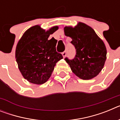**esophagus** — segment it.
Listing matches in <instances>:
<instances>
[{"mask_svg":"<svg viewBox=\"0 0 120 120\" xmlns=\"http://www.w3.org/2000/svg\"><path fill=\"white\" fill-rule=\"evenodd\" d=\"M62 56H63L64 58H65V57L66 56V55H67V52H66V51H64V52H63L62 53Z\"/></svg>","mask_w":120,"mask_h":120,"instance_id":"1","label":"esophagus"}]
</instances>
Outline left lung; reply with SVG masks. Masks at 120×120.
I'll list each match as a JSON object with an SVG mask.
<instances>
[{"mask_svg":"<svg viewBox=\"0 0 120 120\" xmlns=\"http://www.w3.org/2000/svg\"><path fill=\"white\" fill-rule=\"evenodd\" d=\"M64 33L71 38V43L76 50L74 59L65 58L72 71L83 80H89L97 76L106 59V48L103 41L94 29L81 22L75 27H65Z\"/></svg>","mask_w":120,"mask_h":120,"instance_id":"obj_1","label":"left lung"}]
</instances>
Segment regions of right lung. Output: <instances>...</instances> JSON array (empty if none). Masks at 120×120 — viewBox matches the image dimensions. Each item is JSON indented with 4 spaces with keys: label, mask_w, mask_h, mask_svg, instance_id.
Instances as JSON below:
<instances>
[{
    "label": "right lung",
    "mask_w": 120,
    "mask_h": 120,
    "mask_svg": "<svg viewBox=\"0 0 120 120\" xmlns=\"http://www.w3.org/2000/svg\"><path fill=\"white\" fill-rule=\"evenodd\" d=\"M58 29L54 26L45 31L36 25L27 29L18 42L16 61L22 75L30 83L41 85L47 82L56 62L63 58L56 50V40H49Z\"/></svg>",
    "instance_id": "1"
}]
</instances>
